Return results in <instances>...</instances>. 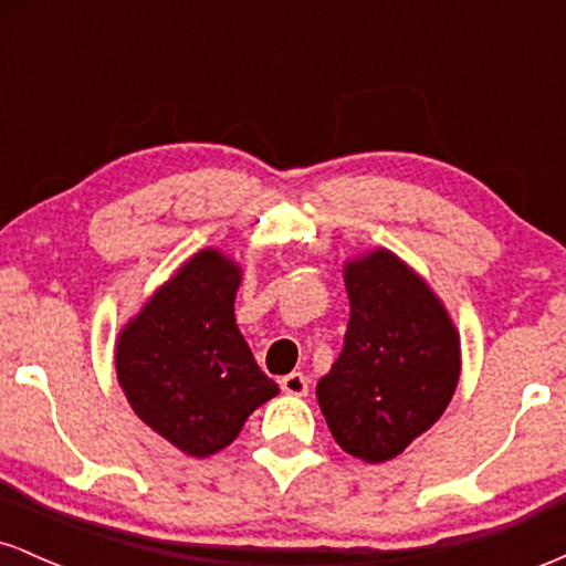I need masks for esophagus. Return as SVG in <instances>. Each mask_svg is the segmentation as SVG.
Returning a JSON list of instances; mask_svg holds the SVG:
<instances>
[{"label": "esophagus", "instance_id": "esophagus-1", "mask_svg": "<svg viewBox=\"0 0 566 566\" xmlns=\"http://www.w3.org/2000/svg\"><path fill=\"white\" fill-rule=\"evenodd\" d=\"M279 386H282V391L290 394V396H305V394H308V378H305L303 373L284 375V378L279 380Z\"/></svg>", "mask_w": 566, "mask_h": 566}]
</instances>
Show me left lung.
Returning <instances> with one entry per match:
<instances>
[{
	"instance_id": "8db88e82",
	"label": "left lung",
	"mask_w": 566,
	"mask_h": 566,
	"mask_svg": "<svg viewBox=\"0 0 566 566\" xmlns=\"http://www.w3.org/2000/svg\"><path fill=\"white\" fill-rule=\"evenodd\" d=\"M350 319L316 386L343 452L386 463L444 415L460 380V333L423 276L386 247L343 265Z\"/></svg>"
}]
</instances>
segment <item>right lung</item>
<instances>
[{"mask_svg": "<svg viewBox=\"0 0 566 566\" xmlns=\"http://www.w3.org/2000/svg\"><path fill=\"white\" fill-rule=\"evenodd\" d=\"M239 284L237 261L199 250L116 337V378L133 412L191 458L226 450L279 394L237 327Z\"/></svg>", "mask_w": 566, "mask_h": 566, "instance_id": "right-lung-1", "label": "right lung"}]
</instances>
